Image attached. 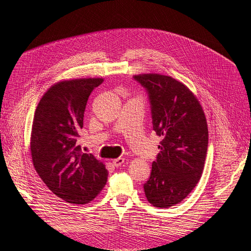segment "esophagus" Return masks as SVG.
I'll return each mask as SVG.
<instances>
[{
	"instance_id": "obj_1",
	"label": "esophagus",
	"mask_w": 251,
	"mask_h": 251,
	"mask_svg": "<svg viewBox=\"0 0 251 251\" xmlns=\"http://www.w3.org/2000/svg\"><path fill=\"white\" fill-rule=\"evenodd\" d=\"M124 162H125V159L124 158H121V157H119V158H116V159H114L113 160V164L116 166V168H119V166H121L124 164Z\"/></svg>"
}]
</instances>
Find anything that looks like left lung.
I'll return each mask as SVG.
<instances>
[{
	"instance_id": "8db88e82",
	"label": "left lung",
	"mask_w": 251,
	"mask_h": 251,
	"mask_svg": "<svg viewBox=\"0 0 251 251\" xmlns=\"http://www.w3.org/2000/svg\"><path fill=\"white\" fill-rule=\"evenodd\" d=\"M146 89L153 130L162 140L149 180L148 201L156 207L174 206L188 196L203 172L208 128L201 104L183 83L160 74L133 77Z\"/></svg>"
}]
</instances>
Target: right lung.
<instances>
[{
  "instance_id": "right-lung-1",
  "label": "right lung",
  "mask_w": 251,
  "mask_h": 251,
  "mask_svg": "<svg viewBox=\"0 0 251 251\" xmlns=\"http://www.w3.org/2000/svg\"><path fill=\"white\" fill-rule=\"evenodd\" d=\"M102 81H59L44 94L34 113L30 150L35 171L50 191L68 203H89L107 182L103 163L82 153L78 142L88 98Z\"/></svg>"
}]
</instances>
